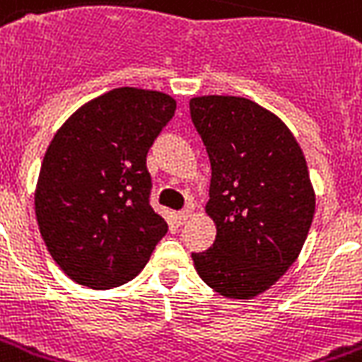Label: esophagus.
<instances>
[{
  "label": "esophagus",
  "mask_w": 362,
  "mask_h": 362,
  "mask_svg": "<svg viewBox=\"0 0 362 362\" xmlns=\"http://www.w3.org/2000/svg\"><path fill=\"white\" fill-rule=\"evenodd\" d=\"M192 218V209H184L176 214V220H178V224H186L187 220Z\"/></svg>",
  "instance_id": "esophagus-1"
}]
</instances>
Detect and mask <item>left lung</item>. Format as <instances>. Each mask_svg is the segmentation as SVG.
I'll return each instance as SVG.
<instances>
[{
	"mask_svg": "<svg viewBox=\"0 0 362 362\" xmlns=\"http://www.w3.org/2000/svg\"><path fill=\"white\" fill-rule=\"evenodd\" d=\"M192 121L211 159L205 211L216 239L192 255L199 277L226 298L250 300L296 262L315 214L302 148L288 127L241 96H195Z\"/></svg>",
	"mask_w": 362,
	"mask_h": 362,
	"instance_id": "8db88e82",
	"label": "left lung"
}]
</instances>
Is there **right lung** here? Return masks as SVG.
<instances>
[{"mask_svg": "<svg viewBox=\"0 0 362 362\" xmlns=\"http://www.w3.org/2000/svg\"><path fill=\"white\" fill-rule=\"evenodd\" d=\"M159 90L96 96L52 136L35 186L49 255L77 285L114 288L136 277L169 226L150 205L146 156L175 115Z\"/></svg>", "mask_w": 362, "mask_h": 362, "instance_id": "obj_1", "label": "right lung"}]
</instances>
